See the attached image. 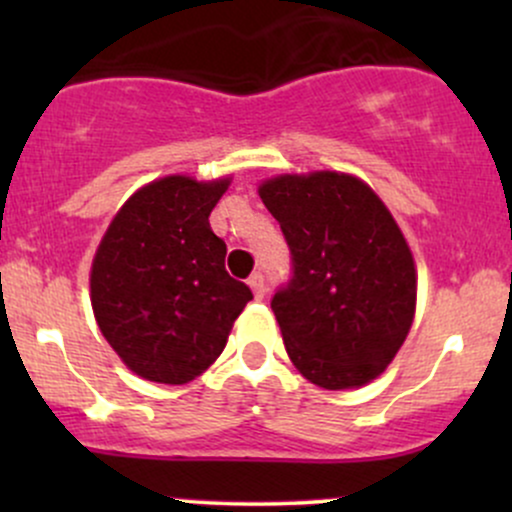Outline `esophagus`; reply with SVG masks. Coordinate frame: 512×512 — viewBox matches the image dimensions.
Listing matches in <instances>:
<instances>
[{
    "mask_svg": "<svg viewBox=\"0 0 512 512\" xmlns=\"http://www.w3.org/2000/svg\"><path fill=\"white\" fill-rule=\"evenodd\" d=\"M248 284H250L252 293H255V298H257V301H262V298H264V293H267V289H264V276H262V274H252Z\"/></svg>",
    "mask_w": 512,
    "mask_h": 512,
    "instance_id": "obj_1",
    "label": "esophagus"
}]
</instances>
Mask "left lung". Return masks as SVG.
<instances>
[{"label": "left lung", "mask_w": 512, "mask_h": 512, "mask_svg": "<svg viewBox=\"0 0 512 512\" xmlns=\"http://www.w3.org/2000/svg\"><path fill=\"white\" fill-rule=\"evenodd\" d=\"M257 192L293 255L291 284L272 298L291 363L322 390L373 383L416 313V264L395 216L339 170L281 173Z\"/></svg>", "instance_id": "left-lung-1"}]
</instances>
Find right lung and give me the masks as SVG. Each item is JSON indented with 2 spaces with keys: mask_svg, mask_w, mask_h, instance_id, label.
Segmentation results:
<instances>
[{
  "mask_svg": "<svg viewBox=\"0 0 512 512\" xmlns=\"http://www.w3.org/2000/svg\"><path fill=\"white\" fill-rule=\"evenodd\" d=\"M231 175L146 182L117 209L91 262L103 337L139 378L185 385L221 356L252 291L226 272L209 214Z\"/></svg>",
  "mask_w": 512,
  "mask_h": 512,
  "instance_id": "1",
  "label": "right lung"
}]
</instances>
